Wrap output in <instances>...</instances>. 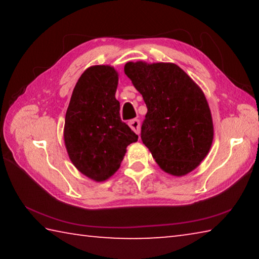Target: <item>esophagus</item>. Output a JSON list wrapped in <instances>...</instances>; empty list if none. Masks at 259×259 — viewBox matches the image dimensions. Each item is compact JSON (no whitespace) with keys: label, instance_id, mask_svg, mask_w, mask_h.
Returning a JSON list of instances; mask_svg holds the SVG:
<instances>
[{"label":"esophagus","instance_id":"34e87169","mask_svg":"<svg viewBox=\"0 0 259 259\" xmlns=\"http://www.w3.org/2000/svg\"><path fill=\"white\" fill-rule=\"evenodd\" d=\"M129 126L133 129L136 134L139 135L140 133V122L137 119H134L129 122Z\"/></svg>","mask_w":259,"mask_h":259}]
</instances>
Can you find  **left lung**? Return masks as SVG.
Listing matches in <instances>:
<instances>
[{
	"label": "left lung",
	"instance_id": "1",
	"mask_svg": "<svg viewBox=\"0 0 259 259\" xmlns=\"http://www.w3.org/2000/svg\"><path fill=\"white\" fill-rule=\"evenodd\" d=\"M124 73L147 106L142 140L166 174L182 177L199 166L213 139L203 91L172 63L129 61Z\"/></svg>",
	"mask_w": 259,
	"mask_h": 259
}]
</instances>
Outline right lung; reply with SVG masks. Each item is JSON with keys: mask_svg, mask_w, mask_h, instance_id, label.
<instances>
[{"mask_svg": "<svg viewBox=\"0 0 259 259\" xmlns=\"http://www.w3.org/2000/svg\"><path fill=\"white\" fill-rule=\"evenodd\" d=\"M117 83L119 74L109 65L87 68L65 116L64 142L69 159L78 171L98 183L117 171L126 147L138 140L121 121Z\"/></svg>", "mask_w": 259, "mask_h": 259, "instance_id": "1", "label": "right lung"}]
</instances>
